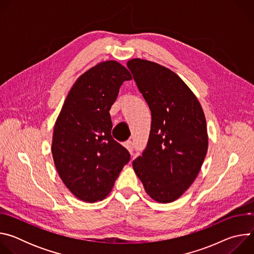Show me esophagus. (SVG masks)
I'll use <instances>...</instances> for the list:
<instances>
[{"label":"esophagus","mask_w":254,"mask_h":254,"mask_svg":"<svg viewBox=\"0 0 254 254\" xmlns=\"http://www.w3.org/2000/svg\"><path fill=\"white\" fill-rule=\"evenodd\" d=\"M125 147L127 149V151L132 154L133 153V143L131 140H127L125 142Z\"/></svg>","instance_id":"1"}]
</instances>
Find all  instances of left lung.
I'll use <instances>...</instances> for the list:
<instances>
[{
  "mask_svg": "<svg viewBox=\"0 0 254 254\" xmlns=\"http://www.w3.org/2000/svg\"><path fill=\"white\" fill-rule=\"evenodd\" d=\"M127 65L152 114L147 147L132 167L152 199L170 203L192 185L203 165L205 116L195 94L172 70L139 58Z\"/></svg>",
  "mask_w": 254,
  "mask_h": 254,
  "instance_id": "1",
  "label": "left lung"
}]
</instances>
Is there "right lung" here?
<instances>
[{
	"mask_svg": "<svg viewBox=\"0 0 254 254\" xmlns=\"http://www.w3.org/2000/svg\"><path fill=\"white\" fill-rule=\"evenodd\" d=\"M128 70L117 61L101 62L70 89L54 126L52 156L64 185L76 198L94 203L114 187L128 151L112 136L110 110Z\"/></svg>",
	"mask_w": 254,
	"mask_h": 254,
	"instance_id": "add662e5",
	"label": "right lung"
}]
</instances>
